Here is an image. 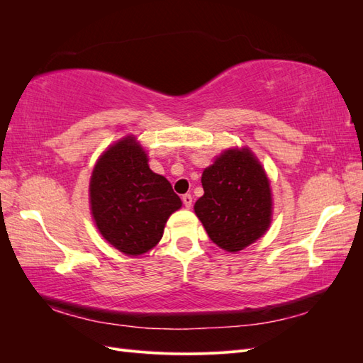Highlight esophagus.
Listing matches in <instances>:
<instances>
[{"mask_svg": "<svg viewBox=\"0 0 363 363\" xmlns=\"http://www.w3.org/2000/svg\"><path fill=\"white\" fill-rule=\"evenodd\" d=\"M182 200H183V204H184V207H191L192 206V195L191 194H184L183 196H182Z\"/></svg>", "mask_w": 363, "mask_h": 363, "instance_id": "1", "label": "esophagus"}]
</instances>
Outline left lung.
I'll return each instance as SVG.
<instances>
[{
	"instance_id": "1",
	"label": "left lung",
	"mask_w": 363,
	"mask_h": 363,
	"mask_svg": "<svg viewBox=\"0 0 363 363\" xmlns=\"http://www.w3.org/2000/svg\"><path fill=\"white\" fill-rule=\"evenodd\" d=\"M204 195L194 208L213 242L240 251L271 224V189L262 164L247 148L228 150L204 169Z\"/></svg>"
}]
</instances>
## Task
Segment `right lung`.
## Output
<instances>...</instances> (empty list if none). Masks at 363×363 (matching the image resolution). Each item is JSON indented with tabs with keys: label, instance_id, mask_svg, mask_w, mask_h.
I'll list each match as a JSON object with an SVG mask.
<instances>
[{
	"label": "right lung",
	"instance_id": "add662e5",
	"mask_svg": "<svg viewBox=\"0 0 363 363\" xmlns=\"http://www.w3.org/2000/svg\"><path fill=\"white\" fill-rule=\"evenodd\" d=\"M91 207L100 233L128 256L144 255L162 239L182 207L171 183L148 167L135 138H124L98 159L91 177Z\"/></svg>",
	"mask_w": 363,
	"mask_h": 363
}]
</instances>
